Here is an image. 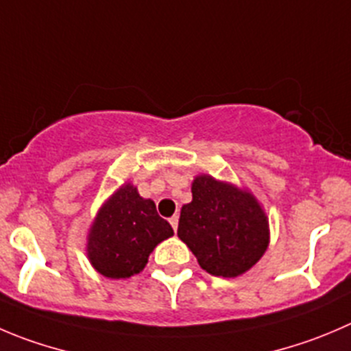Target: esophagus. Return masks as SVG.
<instances>
[{
  "instance_id": "1",
  "label": "esophagus",
  "mask_w": 351,
  "mask_h": 351,
  "mask_svg": "<svg viewBox=\"0 0 351 351\" xmlns=\"http://www.w3.org/2000/svg\"><path fill=\"white\" fill-rule=\"evenodd\" d=\"M169 222H170V226H172V229H173V231H178V223H179V217H178V215H173V217H170V219H169Z\"/></svg>"
}]
</instances>
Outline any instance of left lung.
I'll list each match as a JSON object with an SVG mask.
<instances>
[{
  "instance_id": "1",
  "label": "left lung",
  "mask_w": 351,
  "mask_h": 351,
  "mask_svg": "<svg viewBox=\"0 0 351 351\" xmlns=\"http://www.w3.org/2000/svg\"><path fill=\"white\" fill-rule=\"evenodd\" d=\"M178 236L212 276L236 278L252 269L269 246V222L250 193L210 176L193 182Z\"/></svg>"
}]
</instances>
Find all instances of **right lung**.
<instances>
[{"label":"right lung","instance_id":"obj_1","mask_svg":"<svg viewBox=\"0 0 351 351\" xmlns=\"http://www.w3.org/2000/svg\"><path fill=\"white\" fill-rule=\"evenodd\" d=\"M173 236V229L156 213L152 199L125 184L103 205L93 223L88 255L105 278L125 279L141 272L158 243Z\"/></svg>","mask_w":351,"mask_h":351}]
</instances>
